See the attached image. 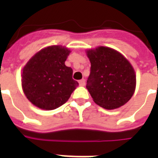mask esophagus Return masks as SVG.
<instances>
[{"mask_svg": "<svg viewBox=\"0 0 158 158\" xmlns=\"http://www.w3.org/2000/svg\"><path fill=\"white\" fill-rule=\"evenodd\" d=\"M79 84L80 86H85V79H81V80H79Z\"/></svg>", "mask_w": 158, "mask_h": 158, "instance_id": "34e87169", "label": "esophagus"}]
</instances>
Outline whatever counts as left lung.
I'll return each instance as SVG.
<instances>
[{
	"label": "left lung",
	"mask_w": 158,
	"mask_h": 158,
	"mask_svg": "<svg viewBox=\"0 0 158 158\" xmlns=\"http://www.w3.org/2000/svg\"><path fill=\"white\" fill-rule=\"evenodd\" d=\"M91 64L86 88L98 106L105 109L118 108L135 93L136 74L128 59L106 46L86 51Z\"/></svg>",
	"instance_id": "1"
}]
</instances>
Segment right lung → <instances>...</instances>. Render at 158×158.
I'll return each mask as SVG.
<instances>
[{
  "mask_svg": "<svg viewBox=\"0 0 158 158\" xmlns=\"http://www.w3.org/2000/svg\"><path fill=\"white\" fill-rule=\"evenodd\" d=\"M71 51L62 45L41 49L29 59L22 73L23 91L33 105L54 110L68 102L79 83L65 65Z\"/></svg>",
  "mask_w": 158,
  "mask_h": 158,
  "instance_id": "1",
  "label": "right lung"
}]
</instances>
